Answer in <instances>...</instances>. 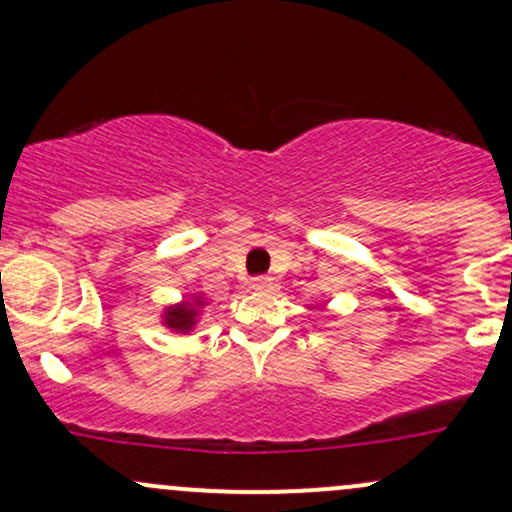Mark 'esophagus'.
I'll return each instance as SVG.
<instances>
[{
    "label": "esophagus",
    "instance_id": "1",
    "mask_svg": "<svg viewBox=\"0 0 512 512\" xmlns=\"http://www.w3.org/2000/svg\"><path fill=\"white\" fill-rule=\"evenodd\" d=\"M250 286L255 291H269L272 289V279H269V276H255V279L250 281Z\"/></svg>",
    "mask_w": 512,
    "mask_h": 512
}]
</instances>
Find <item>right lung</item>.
Masks as SVG:
<instances>
[{
  "label": "right lung",
  "mask_w": 512,
  "mask_h": 512,
  "mask_svg": "<svg viewBox=\"0 0 512 512\" xmlns=\"http://www.w3.org/2000/svg\"><path fill=\"white\" fill-rule=\"evenodd\" d=\"M204 305L207 303H204V298L199 296V293H192L185 301L168 305V308H163V327H168V330L175 334L192 332L195 330L199 315H202Z\"/></svg>",
  "instance_id": "obj_1"
}]
</instances>
